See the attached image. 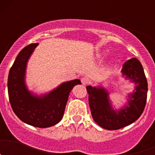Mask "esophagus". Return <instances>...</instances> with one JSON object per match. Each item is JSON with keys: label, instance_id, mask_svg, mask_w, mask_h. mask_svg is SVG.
<instances>
[{"label": "esophagus", "instance_id": "obj_1", "mask_svg": "<svg viewBox=\"0 0 155 155\" xmlns=\"http://www.w3.org/2000/svg\"><path fill=\"white\" fill-rule=\"evenodd\" d=\"M81 84H83V85H86V84L88 83L89 80H88V78H87L84 77V78H82L81 79Z\"/></svg>", "mask_w": 155, "mask_h": 155}]
</instances>
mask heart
<instances>
[{
	"label": "heart",
	"mask_w": 155,
	"mask_h": 155,
	"mask_svg": "<svg viewBox=\"0 0 155 155\" xmlns=\"http://www.w3.org/2000/svg\"><path fill=\"white\" fill-rule=\"evenodd\" d=\"M105 56H106V53H105V52H104V53H102L101 54H99V55L98 56V57L100 59H102V58H103V57H105ZM113 63H114V61H111V64H113Z\"/></svg>",
	"instance_id": "obj_1"
}]
</instances>
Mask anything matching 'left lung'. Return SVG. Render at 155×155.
Here are the masks:
<instances>
[{"instance_id":"1","label":"left lung","mask_w":155,"mask_h":155,"mask_svg":"<svg viewBox=\"0 0 155 155\" xmlns=\"http://www.w3.org/2000/svg\"><path fill=\"white\" fill-rule=\"evenodd\" d=\"M122 74L135 84L133 92L127 95V102L120 109L113 107L109 93L102 86L86 87L93 120L109 130H119L136 121L141 116L147 102V81L143 67L137 58L124 63Z\"/></svg>"}]
</instances>
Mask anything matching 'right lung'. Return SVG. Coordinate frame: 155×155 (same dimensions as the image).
Returning a JSON list of instances; mask_svg holds the SVG:
<instances>
[{"label":"right lung","mask_w":155,"mask_h":155,"mask_svg":"<svg viewBox=\"0 0 155 155\" xmlns=\"http://www.w3.org/2000/svg\"><path fill=\"white\" fill-rule=\"evenodd\" d=\"M39 43H31L21 50L11 68L8 78L9 101L14 113L22 122L39 128L56 125L64 116L71 91L79 79L66 81L49 93L38 95L25 83L27 64Z\"/></svg>","instance_id":"1"}]
</instances>
